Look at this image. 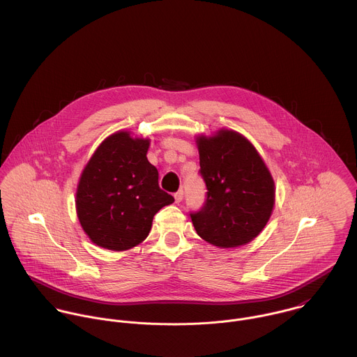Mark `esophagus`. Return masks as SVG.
Returning <instances> with one entry per match:
<instances>
[{
  "instance_id": "34e87169",
  "label": "esophagus",
  "mask_w": 357,
  "mask_h": 357,
  "mask_svg": "<svg viewBox=\"0 0 357 357\" xmlns=\"http://www.w3.org/2000/svg\"><path fill=\"white\" fill-rule=\"evenodd\" d=\"M183 198H184V191H183V190H180V191H177V192L174 194V201H176V204H180V202L183 201Z\"/></svg>"
}]
</instances>
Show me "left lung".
I'll use <instances>...</instances> for the list:
<instances>
[{
  "label": "left lung",
  "instance_id": "1",
  "mask_svg": "<svg viewBox=\"0 0 357 357\" xmlns=\"http://www.w3.org/2000/svg\"><path fill=\"white\" fill-rule=\"evenodd\" d=\"M207 192L190 213L198 235L218 248L249 243L266 225L275 204V183L255 146L241 133L221 129L197 137Z\"/></svg>",
  "mask_w": 357,
  "mask_h": 357
}]
</instances>
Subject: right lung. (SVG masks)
Returning a JSON list of instances; mask_svg holds the SVG:
<instances>
[{
  "instance_id": "obj_1",
  "label": "right lung",
  "mask_w": 357,
  "mask_h": 357,
  "mask_svg": "<svg viewBox=\"0 0 357 357\" xmlns=\"http://www.w3.org/2000/svg\"><path fill=\"white\" fill-rule=\"evenodd\" d=\"M149 139L129 132L108 136L86 163L77 187V215L89 239L122 252L150 234L153 215L174 198L158 184V170L147 159Z\"/></svg>"
}]
</instances>
